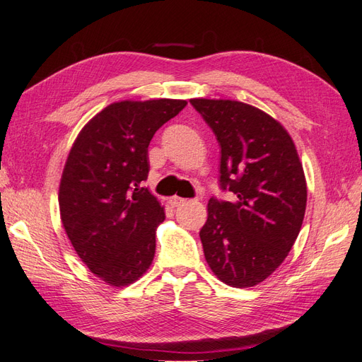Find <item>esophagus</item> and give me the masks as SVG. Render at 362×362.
Here are the masks:
<instances>
[{
    "mask_svg": "<svg viewBox=\"0 0 362 362\" xmlns=\"http://www.w3.org/2000/svg\"><path fill=\"white\" fill-rule=\"evenodd\" d=\"M185 202H187V199H184V198H180V196H172V198L169 199V204L172 205V206H181V205H184Z\"/></svg>",
    "mask_w": 362,
    "mask_h": 362,
    "instance_id": "esophagus-1",
    "label": "esophagus"
}]
</instances>
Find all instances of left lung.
Here are the masks:
<instances>
[{
  "label": "left lung",
  "instance_id": "8db88e82",
  "mask_svg": "<svg viewBox=\"0 0 362 362\" xmlns=\"http://www.w3.org/2000/svg\"><path fill=\"white\" fill-rule=\"evenodd\" d=\"M221 144V185L234 201H208L199 237L211 272L226 286L254 287L287 258L306 208V180L288 131L259 108L193 98Z\"/></svg>",
  "mask_w": 362,
  "mask_h": 362
}]
</instances>
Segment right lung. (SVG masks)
Returning a JSON list of instances; mask_svg holds the SVG:
<instances>
[{"mask_svg":"<svg viewBox=\"0 0 362 362\" xmlns=\"http://www.w3.org/2000/svg\"><path fill=\"white\" fill-rule=\"evenodd\" d=\"M184 100L119 101L76 136L64 163L59 206L64 231L84 264L112 287L144 276L156 255L164 206L146 187L148 146Z\"/></svg>","mask_w":362,"mask_h":362,"instance_id":"1","label":"right lung"}]
</instances>
